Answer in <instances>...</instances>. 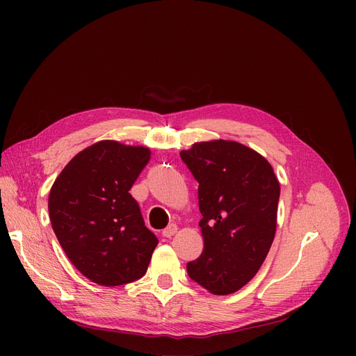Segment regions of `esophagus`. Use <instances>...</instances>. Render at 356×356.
I'll list each match as a JSON object with an SVG mask.
<instances>
[{
  "label": "esophagus",
  "mask_w": 356,
  "mask_h": 356,
  "mask_svg": "<svg viewBox=\"0 0 356 356\" xmlns=\"http://www.w3.org/2000/svg\"><path fill=\"white\" fill-rule=\"evenodd\" d=\"M176 232H177V227L175 225V223H170V225H168L165 229H163L161 234L164 238H172Z\"/></svg>",
  "instance_id": "1"
}]
</instances>
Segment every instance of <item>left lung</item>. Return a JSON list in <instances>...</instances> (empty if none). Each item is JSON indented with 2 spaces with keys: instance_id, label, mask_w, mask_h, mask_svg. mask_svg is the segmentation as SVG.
<instances>
[{
  "instance_id": "left-lung-1",
  "label": "left lung",
  "mask_w": 356,
  "mask_h": 356,
  "mask_svg": "<svg viewBox=\"0 0 356 356\" xmlns=\"http://www.w3.org/2000/svg\"><path fill=\"white\" fill-rule=\"evenodd\" d=\"M199 183L203 252L189 277L215 296L238 291L254 278L277 228L280 183L255 149L227 140L195 143L180 152Z\"/></svg>"
}]
</instances>
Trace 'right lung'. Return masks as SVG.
Instances as JSON below:
<instances>
[{"label": "right lung", "mask_w": 356, "mask_h": 356, "mask_svg": "<svg viewBox=\"0 0 356 356\" xmlns=\"http://www.w3.org/2000/svg\"><path fill=\"white\" fill-rule=\"evenodd\" d=\"M149 156L144 145L98 141L74 156L50 189L49 216L59 244L99 286L141 278L159 244L129 195Z\"/></svg>", "instance_id": "right-lung-1"}]
</instances>
